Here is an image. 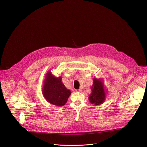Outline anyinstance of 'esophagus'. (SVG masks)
Returning <instances> with one entry per match:
<instances>
[{
  "mask_svg": "<svg viewBox=\"0 0 147 147\" xmlns=\"http://www.w3.org/2000/svg\"><path fill=\"white\" fill-rule=\"evenodd\" d=\"M76 92H81V91H82V90H81V89L76 90Z\"/></svg>",
  "mask_w": 147,
  "mask_h": 147,
  "instance_id": "1",
  "label": "esophagus"
}]
</instances>
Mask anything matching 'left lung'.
<instances>
[{"instance_id": "1", "label": "left lung", "mask_w": 147, "mask_h": 147, "mask_svg": "<svg viewBox=\"0 0 147 147\" xmlns=\"http://www.w3.org/2000/svg\"><path fill=\"white\" fill-rule=\"evenodd\" d=\"M93 85L91 87L92 92L89 96V100L94 105L103 103L106 98L107 90H105L102 79L94 78Z\"/></svg>"}]
</instances>
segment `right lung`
<instances>
[{
	"label": "right lung",
	"mask_w": 147,
	"mask_h": 147,
	"mask_svg": "<svg viewBox=\"0 0 147 147\" xmlns=\"http://www.w3.org/2000/svg\"><path fill=\"white\" fill-rule=\"evenodd\" d=\"M42 94L51 104L57 107L65 105L71 94L61 81V77H56L48 71L45 76L42 87Z\"/></svg>",
	"instance_id": "1"
}]
</instances>
